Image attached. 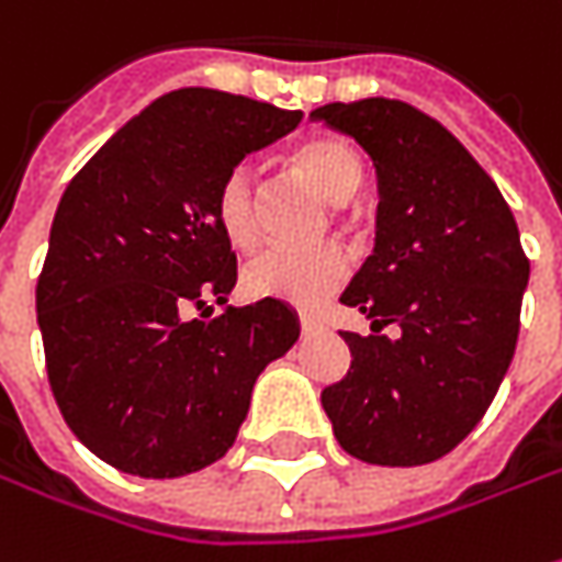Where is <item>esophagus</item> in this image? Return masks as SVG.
I'll return each mask as SVG.
<instances>
[{"label":"esophagus","instance_id":"esophagus-1","mask_svg":"<svg viewBox=\"0 0 562 562\" xmlns=\"http://www.w3.org/2000/svg\"><path fill=\"white\" fill-rule=\"evenodd\" d=\"M317 329H323V323L314 314H301V333H317Z\"/></svg>","mask_w":562,"mask_h":562}]
</instances>
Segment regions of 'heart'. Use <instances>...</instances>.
Instances as JSON below:
<instances>
[{
	"label": "heart",
	"mask_w": 562,
	"mask_h": 562,
	"mask_svg": "<svg viewBox=\"0 0 562 562\" xmlns=\"http://www.w3.org/2000/svg\"><path fill=\"white\" fill-rule=\"evenodd\" d=\"M289 165L301 180L317 189L329 202H348L363 183L358 151L339 136H314L301 143ZM217 223L233 248L251 251L258 245V204L248 170H233L217 192ZM351 273V261L339 245L319 248H270L245 267L243 289L251 299H273L314 307L336 292Z\"/></svg>",
	"instance_id": "b5f03b06"
}]
</instances>
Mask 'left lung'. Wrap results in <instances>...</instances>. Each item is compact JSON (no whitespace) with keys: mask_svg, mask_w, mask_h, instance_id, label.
Instances as JSON below:
<instances>
[{"mask_svg":"<svg viewBox=\"0 0 562 562\" xmlns=\"http://www.w3.org/2000/svg\"><path fill=\"white\" fill-rule=\"evenodd\" d=\"M376 167V245L341 304L376 336L341 333L351 367L323 389L339 445L376 467H423L485 416L507 376L529 261L513 211L475 158L397 99L314 108ZM395 322L392 340L378 329Z\"/></svg>","mask_w":562,"mask_h":562,"instance_id":"1","label":"left lung"}]
</instances>
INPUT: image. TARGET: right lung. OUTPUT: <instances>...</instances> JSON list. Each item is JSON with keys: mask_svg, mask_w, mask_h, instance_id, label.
Here are the masks:
<instances>
[{"mask_svg": "<svg viewBox=\"0 0 562 562\" xmlns=\"http://www.w3.org/2000/svg\"><path fill=\"white\" fill-rule=\"evenodd\" d=\"M299 121L301 111L221 89H173L65 189L36 319L65 423L114 470L177 479L221 460L255 379L299 341L285 301L217 317L207 307L236 285V255L217 223L223 180Z\"/></svg>", "mask_w": 562, "mask_h": 562, "instance_id": "1", "label": "right lung"}]
</instances>
